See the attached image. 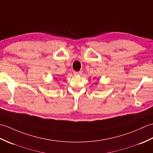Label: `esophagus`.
I'll list each match as a JSON object with an SVG mask.
<instances>
[{
  "label": "esophagus",
  "instance_id": "obj_1",
  "mask_svg": "<svg viewBox=\"0 0 153 153\" xmlns=\"http://www.w3.org/2000/svg\"><path fill=\"white\" fill-rule=\"evenodd\" d=\"M73 74H74V75H75V76H79L82 74V73H81L80 71H74Z\"/></svg>",
  "mask_w": 153,
  "mask_h": 153
}]
</instances>
